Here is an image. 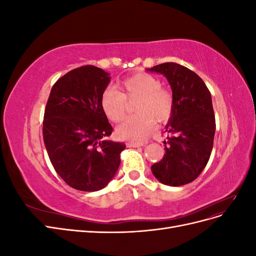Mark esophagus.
<instances>
[{
  "mask_svg": "<svg viewBox=\"0 0 256 256\" xmlns=\"http://www.w3.org/2000/svg\"><path fill=\"white\" fill-rule=\"evenodd\" d=\"M144 143H136V142H128L127 147H140L143 146Z\"/></svg>",
  "mask_w": 256,
  "mask_h": 256,
  "instance_id": "1",
  "label": "esophagus"
}]
</instances>
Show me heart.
Masks as SVG:
<instances>
[{
	"mask_svg": "<svg viewBox=\"0 0 256 256\" xmlns=\"http://www.w3.org/2000/svg\"><path fill=\"white\" fill-rule=\"evenodd\" d=\"M120 92L106 88L102 96L106 115L113 122H120L126 112V99L138 98L134 106L136 113L124 120L116 128V134L124 140L143 141L148 136L157 122H166L173 112V97L161 86L156 76L150 74H136L124 80Z\"/></svg>",
	"mask_w": 256,
	"mask_h": 256,
	"instance_id": "heart-1",
	"label": "heart"
}]
</instances>
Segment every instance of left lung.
<instances>
[{"label":"left lung","mask_w":256,"mask_h":256,"mask_svg":"<svg viewBox=\"0 0 256 256\" xmlns=\"http://www.w3.org/2000/svg\"><path fill=\"white\" fill-rule=\"evenodd\" d=\"M147 70L166 76L174 102L166 126V132L173 136L164 141V157L152 166V172L164 184L184 186L202 173L212 150L216 122L212 94L204 81L182 65L164 63Z\"/></svg>","instance_id":"8db88e82"}]
</instances>
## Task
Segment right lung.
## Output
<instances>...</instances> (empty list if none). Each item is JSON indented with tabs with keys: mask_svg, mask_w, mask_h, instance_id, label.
Here are the masks:
<instances>
[{
	"mask_svg": "<svg viewBox=\"0 0 256 256\" xmlns=\"http://www.w3.org/2000/svg\"><path fill=\"white\" fill-rule=\"evenodd\" d=\"M110 74L92 65L60 78L46 106L42 136L56 173L81 191L104 188L118 172L126 145L104 140L112 126L102 110V96Z\"/></svg>",
	"mask_w": 256,
	"mask_h": 256,
	"instance_id": "add662e5",
	"label": "right lung"
}]
</instances>
